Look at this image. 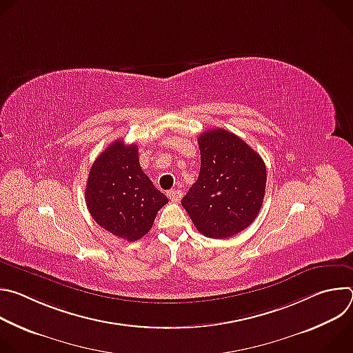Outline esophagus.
<instances>
[{"label": "esophagus", "instance_id": "34e87169", "mask_svg": "<svg viewBox=\"0 0 353 353\" xmlns=\"http://www.w3.org/2000/svg\"><path fill=\"white\" fill-rule=\"evenodd\" d=\"M168 196H169V199L172 201V203H179V201L181 199V196H183V191H180V190H170L169 192H168Z\"/></svg>", "mask_w": 353, "mask_h": 353}]
</instances>
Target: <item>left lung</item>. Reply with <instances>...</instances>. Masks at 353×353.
Returning <instances> with one entry per match:
<instances>
[{
  "label": "left lung",
  "mask_w": 353,
  "mask_h": 353,
  "mask_svg": "<svg viewBox=\"0 0 353 353\" xmlns=\"http://www.w3.org/2000/svg\"><path fill=\"white\" fill-rule=\"evenodd\" d=\"M198 146L199 176L181 205L199 233L228 239L257 218L265 195V163L241 138L222 128L201 134Z\"/></svg>",
  "instance_id": "1"
}]
</instances>
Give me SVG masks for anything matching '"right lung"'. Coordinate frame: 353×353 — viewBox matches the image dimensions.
<instances>
[{
    "label": "right lung",
    "instance_id": "add662e5",
    "mask_svg": "<svg viewBox=\"0 0 353 353\" xmlns=\"http://www.w3.org/2000/svg\"><path fill=\"white\" fill-rule=\"evenodd\" d=\"M85 201L99 226L128 241L145 236L158 211L169 203L142 172L138 146L127 145L123 139L110 143L93 162Z\"/></svg>",
    "mask_w": 353,
    "mask_h": 353
}]
</instances>
